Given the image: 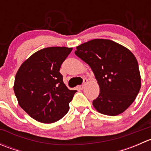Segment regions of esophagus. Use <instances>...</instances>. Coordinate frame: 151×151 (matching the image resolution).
Here are the masks:
<instances>
[{
    "label": "esophagus",
    "instance_id": "esophagus-1",
    "mask_svg": "<svg viewBox=\"0 0 151 151\" xmlns=\"http://www.w3.org/2000/svg\"><path fill=\"white\" fill-rule=\"evenodd\" d=\"M87 83H88V80H87V79H84V81H83V84L82 85H80V87H79V88H80V89L81 90H83V88H85V85H86V84H87Z\"/></svg>",
    "mask_w": 151,
    "mask_h": 151
}]
</instances>
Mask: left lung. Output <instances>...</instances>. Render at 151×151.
<instances>
[{
	"instance_id": "obj_1",
	"label": "left lung",
	"mask_w": 151,
	"mask_h": 151,
	"mask_svg": "<svg viewBox=\"0 0 151 151\" xmlns=\"http://www.w3.org/2000/svg\"><path fill=\"white\" fill-rule=\"evenodd\" d=\"M75 54L89 65L99 85V95L93 101L99 112L115 116L134 102L141 77L137 60L129 49L112 40L96 39L77 46Z\"/></svg>"
}]
</instances>
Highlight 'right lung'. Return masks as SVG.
<instances>
[{"instance_id": "obj_1", "label": "right lung", "mask_w": 151, "mask_h": 151, "mask_svg": "<svg viewBox=\"0 0 151 151\" xmlns=\"http://www.w3.org/2000/svg\"><path fill=\"white\" fill-rule=\"evenodd\" d=\"M71 50L66 47L42 49L25 60L17 72L14 91L18 104L39 122H56L69 109L77 91L67 88L59 71Z\"/></svg>"}]
</instances>
